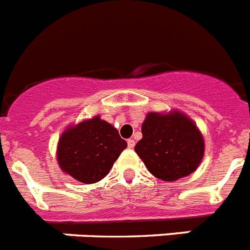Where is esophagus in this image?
Segmentation results:
<instances>
[{
    "mask_svg": "<svg viewBox=\"0 0 250 250\" xmlns=\"http://www.w3.org/2000/svg\"><path fill=\"white\" fill-rule=\"evenodd\" d=\"M127 145H128V148H133L136 143H134V141L132 140V138H129V140L127 141Z\"/></svg>",
    "mask_w": 250,
    "mask_h": 250,
    "instance_id": "1",
    "label": "esophagus"
}]
</instances>
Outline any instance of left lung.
Segmentation results:
<instances>
[{"label":"left lung","mask_w":250,"mask_h":250,"mask_svg":"<svg viewBox=\"0 0 250 250\" xmlns=\"http://www.w3.org/2000/svg\"><path fill=\"white\" fill-rule=\"evenodd\" d=\"M134 151L147 170L162 181L188 176L201 164L205 142L196 123L180 110L149 112Z\"/></svg>","instance_id":"obj_1"}]
</instances>
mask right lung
Returning a JSON list of instances; mask_svg holds the SVG:
<instances>
[{
	"instance_id": "add662e5",
	"label": "right lung",
	"mask_w": 250,
	"mask_h": 250,
	"mask_svg": "<svg viewBox=\"0 0 250 250\" xmlns=\"http://www.w3.org/2000/svg\"><path fill=\"white\" fill-rule=\"evenodd\" d=\"M125 147L117 128L94 116L62 132L56 160L64 173L83 184H95L107 176Z\"/></svg>"
}]
</instances>
